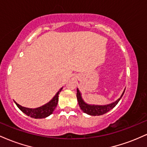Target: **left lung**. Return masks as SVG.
Listing matches in <instances>:
<instances>
[{
	"instance_id": "8db88e82",
	"label": "left lung",
	"mask_w": 147,
	"mask_h": 147,
	"mask_svg": "<svg viewBox=\"0 0 147 147\" xmlns=\"http://www.w3.org/2000/svg\"><path fill=\"white\" fill-rule=\"evenodd\" d=\"M124 89L123 91L122 95L119 97L117 100H116L115 102L111 103V104H107V105H90V104H88L83 100L82 97V95H81V92H79V89H77V101H78V104L80 109L84 111V113H86L88 115H102L106 113L107 112H109V111H111V109H113V108L117 104V103L119 102V101L120 100L122 97L124 95Z\"/></svg>"
}]
</instances>
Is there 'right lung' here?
<instances>
[{"label": "right lung", "mask_w": 147, "mask_h": 147, "mask_svg": "<svg viewBox=\"0 0 147 147\" xmlns=\"http://www.w3.org/2000/svg\"><path fill=\"white\" fill-rule=\"evenodd\" d=\"M62 88H61L57 92V94L55 95V97H54L48 103H47L45 105L41 106V107L36 108V109H29V108L23 107V106H21V105L17 104L16 102H14L15 104H16V106H18V109H19L22 112L24 113L25 114H26L28 116L35 118V119L47 117L48 116L50 115L53 113L55 108L57 107L59 101V95Z\"/></svg>", "instance_id": "1"}]
</instances>
